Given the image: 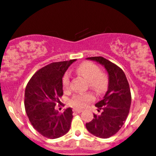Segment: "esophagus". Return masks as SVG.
<instances>
[{
	"instance_id": "1",
	"label": "esophagus",
	"mask_w": 156,
	"mask_h": 156,
	"mask_svg": "<svg viewBox=\"0 0 156 156\" xmlns=\"http://www.w3.org/2000/svg\"><path fill=\"white\" fill-rule=\"evenodd\" d=\"M74 112H76V113H81L83 112V110H82V109H74Z\"/></svg>"
}]
</instances>
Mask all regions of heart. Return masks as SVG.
Instances as JSON below:
<instances>
[{"instance_id": "obj_1", "label": "heart", "mask_w": 156, "mask_h": 156, "mask_svg": "<svg viewBox=\"0 0 156 156\" xmlns=\"http://www.w3.org/2000/svg\"><path fill=\"white\" fill-rule=\"evenodd\" d=\"M76 72L81 74L88 81L89 86L97 92H103L108 85V78L105 74L101 72L100 68L90 62H85L76 67ZM71 82V74L69 72L64 74L62 83L65 90L69 89ZM94 99L91 93H79L75 94L70 100V104L76 108H82L87 106L90 101Z\"/></svg>"}]
</instances>
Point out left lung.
I'll return each instance as SVG.
<instances>
[{
	"instance_id": "1",
	"label": "left lung",
	"mask_w": 156,
	"mask_h": 156,
	"mask_svg": "<svg viewBox=\"0 0 156 156\" xmlns=\"http://www.w3.org/2000/svg\"><path fill=\"white\" fill-rule=\"evenodd\" d=\"M103 66L109 76L108 89L103 99L96 104L100 115H93L86 129L97 137L107 139L113 136L121 129L131 107V96L129 82L123 71L103 57L86 58Z\"/></svg>"
}]
</instances>
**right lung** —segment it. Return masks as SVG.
Returning a JSON list of instances; mask_svg holds the SVG:
<instances>
[{
  "instance_id": "add662e5",
  "label": "right lung",
  "mask_w": 156,
  "mask_h": 156,
  "mask_svg": "<svg viewBox=\"0 0 156 156\" xmlns=\"http://www.w3.org/2000/svg\"><path fill=\"white\" fill-rule=\"evenodd\" d=\"M76 60L46 66L35 73L26 86L25 108L27 115L33 127L47 138H59L70 129L73 118L71 108L60 114L55 107L63 94V75Z\"/></svg>"
}]
</instances>
